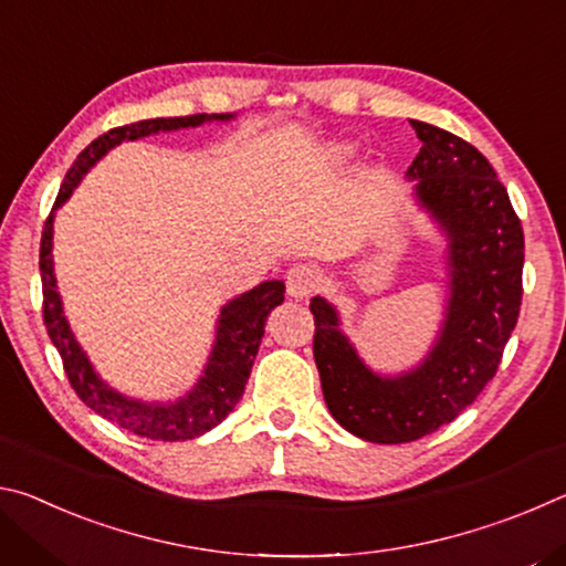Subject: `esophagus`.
Returning <instances> with one entry per match:
<instances>
[{"label":"esophagus","mask_w":566,"mask_h":566,"mask_svg":"<svg viewBox=\"0 0 566 566\" xmlns=\"http://www.w3.org/2000/svg\"><path fill=\"white\" fill-rule=\"evenodd\" d=\"M314 286H317V272L310 264H294L286 272V294L294 300H306L314 292Z\"/></svg>","instance_id":"esophagus-1"}]
</instances>
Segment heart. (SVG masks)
<instances>
[{"instance_id":"heart-1","label":"heart","mask_w":566,"mask_h":566,"mask_svg":"<svg viewBox=\"0 0 566 566\" xmlns=\"http://www.w3.org/2000/svg\"><path fill=\"white\" fill-rule=\"evenodd\" d=\"M352 155V147L349 145H334L329 149V157L332 159H347Z\"/></svg>"}]
</instances>
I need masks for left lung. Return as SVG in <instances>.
<instances>
[{"label":"left lung","instance_id":"8db88e82","mask_svg":"<svg viewBox=\"0 0 566 566\" xmlns=\"http://www.w3.org/2000/svg\"><path fill=\"white\" fill-rule=\"evenodd\" d=\"M421 142L405 179L447 242L444 319L419 364L371 369L342 329L337 306L312 296L314 361L324 401L349 434L401 444L437 432L496 375L522 304L524 232L490 161L469 142L409 119Z\"/></svg>","mask_w":566,"mask_h":566}]
</instances>
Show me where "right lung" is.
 Masks as SVG:
<instances>
[{"mask_svg": "<svg viewBox=\"0 0 566 566\" xmlns=\"http://www.w3.org/2000/svg\"><path fill=\"white\" fill-rule=\"evenodd\" d=\"M234 114H191V117H167V119H145L127 127L109 129L92 142V145L76 157L64 177V185L56 195L50 219L44 222L42 247H40V272L44 292V324L50 339L60 352L64 371L72 387L84 405L99 417L114 421L127 432L147 439H161V442H187V439L202 437L214 429L244 395V385L252 371V364L264 337V322L274 306L284 302V282L270 280L256 284L254 290L229 300L217 317V332L209 352L202 375L195 387L185 395L167 401H147L129 395H122L109 381L99 377L87 352L76 342L64 314V304L56 286L54 274V212L64 207L72 191L80 187L84 175L107 157L122 142H137L142 137L159 132L195 129L207 122H232Z\"/></svg>", "mask_w": 566, "mask_h": 566, "instance_id": "1", "label": "right lung"}]
</instances>
